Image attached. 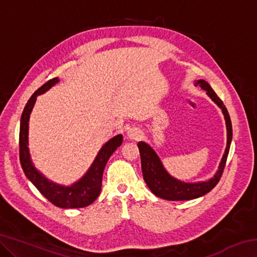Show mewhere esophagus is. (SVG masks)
I'll use <instances>...</instances> for the list:
<instances>
[{
  "instance_id": "esophagus-1",
  "label": "esophagus",
  "mask_w": 257,
  "mask_h": 257,
  "mask_svg": "<svg viewBox=\"0 0 257 257\" xmlns=\"http://www.w3.org/2000/svg\"><path fill=\"white\" fill-rule=\"evenodd\" d=\"M143 136V133L137 128H132L127 132V138L130 141H138Z\"/></svg>"
}]
</instances>
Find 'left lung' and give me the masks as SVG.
I'll use <instances>...</instances> for the list:
<instances>
[{
  "label": "left lung",
  "mask_w": 257,
  "mask_h": 257,
  "mask_svg": "<svg viewBox=\"0 0 257 257\" xmlns=\"http://www.w3.org/2000/svg\"><path fill=\"white\" fill-rule=\"evenodd\" d=\"M195 85H198L202 89L206 90L207 96L222 111L225 120V127H227V147H225L224 154L222 159H221L219 169H217L213 178L206 181L185 182L172 177L170 173L165 170L159 155L156 154V152L147 143L139 142L137 145L139 153H141L142 171L146 185L149 186V188L155 196L167 199V201H189V199L202 197L214 188L217 182H219L221 176H222L229 154L230 144H231L232 125L227 107L224 106L223 102L217 97V95L212 89V87L208 85V82L199 79L195 81Z\"/></svg>",
  "instance_id": "obj_1"
}]
</instances>
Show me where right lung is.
I'll use <instances>...</instances> for the list:
<instances>
[{
    "instance_id": "add662e5",
    "label": "right lung",
    "mask_w": 257,
    "mask_h": 257,
    "mask_svg": "<svg viewBox=\"0 0 257 257\" xmlns=\"http://www.w3.org/2000/svg\"><path fill=\"white\" fill-rule=\"evenodd\" d=\"M59 82V78L45 82L41 88L35 92L29 101L26 104L20 119V133H19V155L20 163L23 167L26 177L32 181V184L41 191L43 196L61 208H79L92 204L98 197L102 188V177L106 162L118 147L122 144V135H116L102 146V149L95 158L90 168L79 180L71 186L59 185L52 181L35 168L30 158L28 147V128L30 113L36 102L38 95L44 94L52 86Z\"/></svg>"
}]
</instances>
